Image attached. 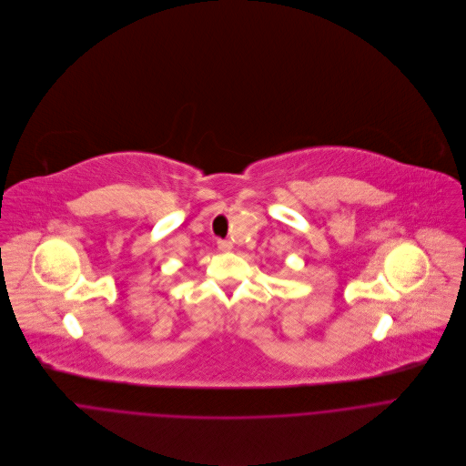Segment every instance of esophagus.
I'll return each mask as SVG.
<instances>
[{"label": "esophagus", "mask_w": 466, "mask_h": 466, "mask_svg": "<svg viewBox=\"0 0 466 466\" xmlns=\"http://www.w3.org/2000/svg\"><path fill=\"white\" fill-rule=\"evenodd\" d=\"M218 248H219L221 252H230V250H232V241H228V239H219V241H218Z\"/></svg>", "instance_id": "34e87169"}]
</instances>
